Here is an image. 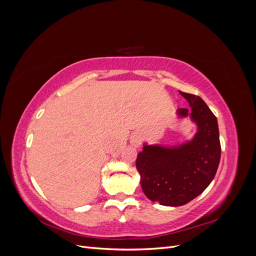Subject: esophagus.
Masks as SVG:
<instances>
[{"label":"esophagus","instance_id":"34e87169","mask_svg":"<svg viewBox=\"0 0 256 256\" xmlns=\"http://www.w3.org/2000/svg\"><path fill=\"white\" fill-rule=\"evenodd\" d=\"M131 144H132L136 147H138V146H140V144H141V138H138V136L132 138H131Z\"/></svg>","mask_w":256,"mask_h":256}]
</instances>
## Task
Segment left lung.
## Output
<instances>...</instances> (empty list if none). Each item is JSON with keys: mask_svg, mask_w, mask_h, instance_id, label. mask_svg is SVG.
Returning a JSON list of instances; mask_svg holds the SVG:
<instances>
[{"mask_svg": "<svg viewBox=\"0 0 256 256\" xmlns=\"http://www.w3.org/2000/svg\"><path fill=\"white\" fill-rule=\"evenodd\" d=\"M180 92L191 111L177 112L182 118L189 113L196 122V136L174 147L144 145L136 160L144 194L164 206H182L200 196L214 180L221 157L216 118L202 98Z\"/></svg>", "mask_w": 256, "mask_h": 256, "instance_id": "obj_1", "label": "left lung"}]
</instances>
